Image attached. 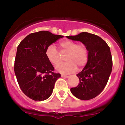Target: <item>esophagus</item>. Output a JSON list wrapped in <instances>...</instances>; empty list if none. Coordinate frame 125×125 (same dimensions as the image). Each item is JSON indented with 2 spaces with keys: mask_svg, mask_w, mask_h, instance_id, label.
Listing matches in <instances>:
<instances>
[{
  "mask_svg": "<svg viewBox=\"0 0 125 125\" xmlns=\"http://www.w3.org/2000/svg\"><path fill=\"white\" fill-rule=\"evenodd\" d=\"M61 76L62 77H64V78H68L69 77V76H67V75H64V74H62Z\"/></svg>",
  "mask_w": 125,
  "mask_h": 125,
  "instance_id": "1",
  "label": "esophagus"
}]
</instances>
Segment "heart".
I'll return each mask as SVG.
<instances>
[{"label": "heart", "mask_w": 125, "mask_h": 125, "mask_svg": "<svg viewBox=\"0 0 125 125\" xmlns=\"http://www.w3.org/2000/svg\"><path fill=\"white\" fill-rule=\"evenodd\" d=\"M60 51L67 52L64 60L66 62L59 63L56 67L57 71L62 73H71L79 68L85 66L88 61L89 51L85 44H77L71 40H63L60 42ZM45 56L52 64L56 65L59 62L60 55L53 44H50L45 50Z\"/></svg>", "instance_id": "1"}]
</instances>
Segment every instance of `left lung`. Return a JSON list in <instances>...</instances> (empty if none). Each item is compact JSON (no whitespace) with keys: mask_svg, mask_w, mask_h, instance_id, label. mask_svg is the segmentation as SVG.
<instances>
[{"mask_svg":"<svg viewBox=\"0 0 125 125\" xmlns=\"http://www.w3.org/2000/svg\"><path fill=\"white\" fill-rule=\"evenodd\" d=\"M66 38L81 42L89 51L86 64L76 74L79 84L71 88V92L79 99H92L104 89L112 72L113 63L109 46L100 37L87 32Z\"/></svg>","mask_w":125,"mask_h":125,"instance_id":"1","label":"left lung"}]
</instances>
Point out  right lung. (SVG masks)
Listing matches in <instances>:
<instances>
[{
	"mask_svg": "<svg viewBox=\"0 0 125 125\" xmlns=\"http://www.w3.org/2000/svg\"><path fill=\"white\" fill-rule=\"evenodd\" d=\"M48 31L32 33L17 48L14 70L18 84L27 96L42 101L51 96L54 83L61 77L45 56L47 47L63 38Z\"/></svg>",
	"mask_w": 125,
	"mask_h": 125,
	"instance_id": "add662e5",
	"label": "right lung"
}]
</instances>
